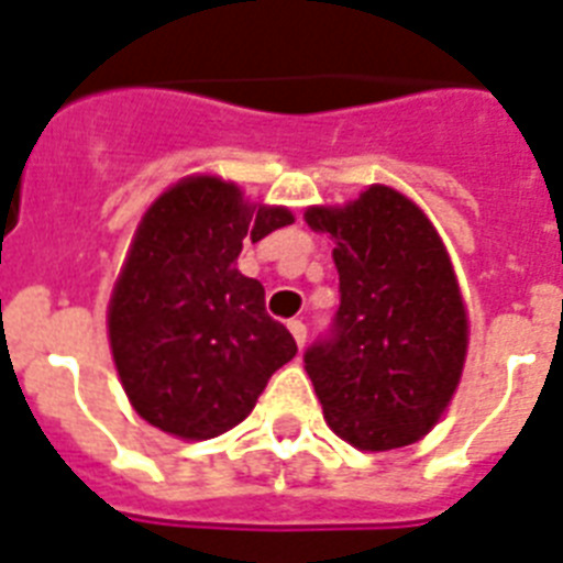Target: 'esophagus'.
<instances>
[{
    "instance_id": "obj_1",
    "label": "esophagus",
    "mask_w": 563,
    "mask_h": 563,
    "mask_svg": "<svg viewBox=\"0 0 563 563\" xmlns=\"http://www.w3.org/2000/svg\"><path fill=\"white\" fill-rule=\"evenodd\" d=\"M289 330H291V336H295V342H298V349H303V342H307V324L298 319H291Z\"/></svg>"
}]
</instances>
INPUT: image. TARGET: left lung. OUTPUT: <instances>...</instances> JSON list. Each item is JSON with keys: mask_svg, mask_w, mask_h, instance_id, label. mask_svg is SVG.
<instances>
[{"mask_svg": "<svg viewBox=\"0 0 563 563\" xmlns=\"http://www.w3.org/2000/svg\"><path fill=\"white\" fill-rule=\"evenodd\" d=\"M336 242L339 310L303 354L324 419L363 452L422 440L452 401L466 360V310L434 224L396 188L312 206Z\"/></svg>", "mask_w": 563, "mask_h": 563, "instance_id": "8db88e82", "label": "left lung"}]
</instances>
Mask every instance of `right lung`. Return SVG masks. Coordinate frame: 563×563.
I'll return each instance as SVG.
<instances>
[{"label":"right lung","instance_id":"add662e5","mask_svg":"<svg viewBox=\"0 0 563 563\" xmlns=\"http://www.w3.org/2000/svg\"><path fill=\"white\" fill-rule=\"evenodd\" d=\"M291 221L218 177L183 179L144 212L111 291L109 339L120 384L153 428L179 440L224 434L298 354L265 312L263 283L235 268L247 239Z\"/></svg>","mask_w":563,"mask_h":563}]
</instances>
